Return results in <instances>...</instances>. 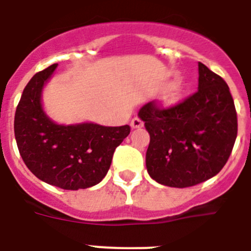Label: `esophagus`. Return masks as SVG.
<instances>
[{
  "label": "esophagus",
  "instance_id": "esophagus-1",
  "mask_svg": "<svg viewBox=\"0 0 251 251\" xmlns=\"http://www.w3.org/2000/svg\"><path fill=\"white\" fill-rule=\"evenodd\" d=\"M144 126V122L142 121L141 118H138V117H134L130 122V127L132 128H142Z\"/></svg>",
  "mask_w": 251,
  "mask_h": 251
}]
</instances>
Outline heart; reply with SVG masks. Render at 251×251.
I'll return each mask as SVG.
<instances>
[{
  "mask_svg": "<svg viewBox=\"0 0 251 251\" xmlns=\"http://www.w3.org/2000/svg\"><path fill=\"white\" fill-rule=\"evenodd\" d=\"M180 92H181V87L179 82H173V83L169 84L167 89V100L169 103H173L176 102V100L179 98L180 96Z\"/></svg>",
  "mask_w": 251,
  "mask_h": 251,
  "instance_id": "1",
  "label": "heart"
}]
</instances>
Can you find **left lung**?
<instances>
[{
  "instance_id": "obj_1",
  "label": "left lung",
  "mask_w": 251,
  "mask_h": 251,
  "mask_svg": "<svg viewBox=\"0 0 251 251\" xmlns=\"http://www.w3.org/2000/svg\"><path fill=\"white\" fill-rule=\"evenodd\" d=\"M198 91L162 108L144 104L139 117L151 135L146 165L151 179L188 188L217 176L230 157L238 118L229 87L205 64L198 63Z\"/></svg>"
}]
</instances>
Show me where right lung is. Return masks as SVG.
Here are the masks:
<instances>
[{
    "label": "right lung",
    "instance_id": "add662e5",
    "mask_svg": "<svg viewBox=\"0 0 251 251\" xmlns=\"http://www.w3.org/2000/svg\"><path fill=\"white\" fill-rule=\"evenodd\" d=\"M52 64L31 78L15 114V137L25 164L38 179L66 190L86 189L107 174L117 147L130 133L129 126L104 127L94 123L62 126L42 108Z\"/></svg>",
    "mask_w": 251,
    "mask_h": 251
}]
</instances>
